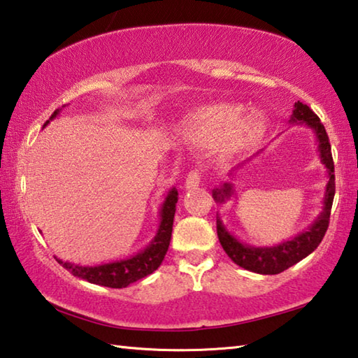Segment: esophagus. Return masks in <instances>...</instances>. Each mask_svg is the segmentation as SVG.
<instances>
[{
	"mask_svg": "<svg viewBox=\"0 0 358 358\" xmlns=\"http://www.w3.org/2000/svg\"><path fill=\"white\" fill-rule=\"evenodd\" d=\"M200 180H201L200 172L199 171H191L186 177L185 187H186V189H196V187L200 185Z\"/></svg>",
	"mask_w": 358,
	"mask_h": 358,
	"instance_id": "1",
	"label": "esophagus"
}]
</instances>
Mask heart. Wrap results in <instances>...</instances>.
<instances>
[{
    "mask_svg": "<svg viewBox=\"0 0 358 358\" xmlns=\"http://www.w3.org/2000/svg\"><path fill=\"white\" fill-rule=\"evenodd\" d=\"M239 113L241 108L238 105L219 103L194 111L186 123L194 138L211 139V145L217 152L233 153L252 144L264 131L262 117Z\"/></svg>",
    "mask_w": 358,
    "mask_h": 358,
    "instance_id": "obj_1",
    "label": "heart"
}]
</instances>
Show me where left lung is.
<instances>
[{"label":"left lung","instance_id":"left-lung-1","mask_svg":"<svg viewBox=\"0 0 358 358\" xmlns=\"http://www.w3.org/2000/svg\"><path fill=\"white\" fill-rule=\"evenodd\" d=\"M291 125H305L313 129L316 136V144H317V153H320V159L324 166L327 169V185H326V192H324L322 199V211L317 214V217L313 220L308 229L299 233L294 238L288 239V241H283L275 245H263V247H255L249 245L245 243H241L236 239L231 233L227 230L224 225L222 219L217 214L216 225H217V236L220 245L224 247L227 255L231 258L233 263H236L241 268L257 272V274H264V275H274L280 274L285 269L291 268L292 264H296L308 257L311 252H313L320 243L322 241L324 235H326L329 220H330V210H332L334 203V196H335V167H334V158H332V150H330V142L329 136L326 133V128L311 109L303 105V103L297 101L294 103V109H292V114L289 117ZM258 155V153H257ZM249 161V159H247ZM239 164L235 171L239 167ZM233 171V172H235ZM231 172V175H233ZM235 189H233L231 183H224L220 187L213 189V197L219 203H224V201L229 200Z\"/></svg>","mask_w":358,"mask_h":358}]
</instances>
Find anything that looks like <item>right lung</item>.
I'll list each match as a JSON object with an SVG mask.
<instances>
[{"mask_svg":"<svg viewBox=\"0 0 358 358\" xmlns=\"http://www.w3.org/2000/svg\"><path fill=\"white\" fill-rule=\"evenodd\" d=\"M62 108H66L64 105ZM61 109H56V111L51 114L50 120L43 123V128L48 125L51 120H55ZM177 201H178V191L177 187H172L169 189L167 196L162 201L159 208V225L157 230V235L153 236L147 247L139 250L134 255L117 259V262L111 263H101L95 266H83V264H75L70 262H62V259L56 258L57 263H59L62 268H66L71 275L78 278H83L89 283L94 285H101V287L108 288H127L128 285L141 280L147 275H150L152 272L159 268V264L164 259L166 252L169 249V244H171V236H172V225H173V216L175 210H177Z\"/></svg>","mask_w":358,"mask_h":358,"instance_id":"obj_1","label":"right lung"}]
</instances>
